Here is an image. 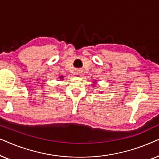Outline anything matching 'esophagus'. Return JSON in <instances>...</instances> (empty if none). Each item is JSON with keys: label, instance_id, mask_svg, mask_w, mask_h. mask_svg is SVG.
Listing matches in <instances>:
<instances>
[{"label": "esophagus", "instance_id": "esophagus-1", "mask_svg": "<svg viewBox=\"0 0 159 159\" xmlns=\"http://www.w3.org/2000/svg\"><path fill=\"white\" fill-rule=\"evenodd\" d=\"M77 74L78 75H80L82 74V72H81V71H80V70H78L77 71Z\"/></svg>", "mask_w": 159, "mask_h": 159}]
</instances>
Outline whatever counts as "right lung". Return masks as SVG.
Masks as SVG:
<instances>
[{
    "instance_id": "right-lung-1",
    "label": "right lung",
    "mask_w": 159,
    "mask_h": 159,
    "mask_svg": "<svg viewBox=\"0 0 159 159\" xmlns=\"http://www.w3.org/2000/svg\"><path fill=\"white\" fill-rule=\"evenodd\" d=\"M59 78H60V79H61V80H62V79H63V78H64V77H63V76H61V77H60Z\"/></svg>"
}]
</instances>
